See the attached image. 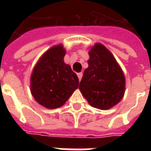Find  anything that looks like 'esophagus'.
Listing matches in <instances>:
<instances>
[{"label": "esophagus", "mask_w": 151, "mask_h": 151, "mask_svg": "<svg viewBox=\"0 0 151 151\" xmlns=\"http://www.w3.org/2000/svg\"><path fill=\"white\" fill-rule=\"evenodd\" d=\"M78 77L79 81H81V79L82 78V73H78Z\"/></svg>", "instance_id": "esophagus-1"}]
</instances>
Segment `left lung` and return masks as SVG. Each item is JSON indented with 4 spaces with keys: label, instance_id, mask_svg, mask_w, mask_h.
Wrapping results in <instances>:
<instances>
[{
    "label": "left lung",
    "instance_id": "obj_1",
    "mask_svg": "<svg viewBox=\"0 0 151 151\" xmlns=\"http://www.w3.org/2000/svg\"><path fill=\"white\" fill-rule=\"evenodd\" d=\"M88 53V67L84 70L79 90L93 108L108 110L124 97L125 77L112 53L102 43H95Z\"/></svg>",
    "mask_w": 151,
    "mask_h": 151
}]
</instances>
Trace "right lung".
<instances>
[{"mask_svg": "<svg viewBox=\"0 0 151 151\" xmlns=\"http://www.w3.org/2000/svg\"><path fill=\"white\" fill-rule=\"evenodd\" d=\"M66 50L63 44L54 45L43 53L31 75V95L43 107H61L78 87V78L64 61Z\"/></svg>", "mask_w": 151, "mask_h": 151, "instance_id": "right-lung-1", "label": "right lung"}]
</instances>
